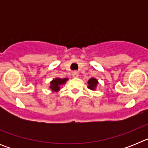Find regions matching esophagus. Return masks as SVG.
<instances>
[{
	"instance_id": "1",
	"label": "esophagus",
	"mask_w": 148,
	"mask_h": 148,
	"mask_svg": "<svg viewBox=\"0 0 148 148\" xmlns=\"http://www.w3.org/2000/svg\"><path fill=\"white\" fill-rule=\"evenodd\" d=\"M78 75H79V74H78V72H73V78H78Z\"/></svg>"
}]
</instances>
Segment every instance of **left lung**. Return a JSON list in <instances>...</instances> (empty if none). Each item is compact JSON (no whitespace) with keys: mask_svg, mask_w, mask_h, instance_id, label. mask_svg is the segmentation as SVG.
I'll return each instance as SVG.
<instances>
[{"mask_svg":"<svg viewBox=\"0 0 148 148\" xmlns=\"http://www.w3.org/2000/svg\"><path fill=\"white\" fill-rule=\"evenodd\" d=\"M87 87L91 90H95L97 88V86L99 84V81L95 78H90L87 82Z\"/></svg>","mask_w":148,"mask_h":148,"instance_id":"1","label":"left lung"}]
</instances>
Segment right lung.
<instances>
[{"label": "right lung", "mask_w": 148, "mask_h": 148, "mask_svg": "<svg viewBox=\"0 0 148 148\" xmlns=\"http://www.w3.org/2000/svg\"><path fill=\"white\" fill-rule=\"evenodd\" d=\"M68 81L67 78H53V80L50 82V85H49V89L53 92H57L61 88V86L64 85L65 83Z\"/></svg>", "instance_id": "1"}]
</instances>
